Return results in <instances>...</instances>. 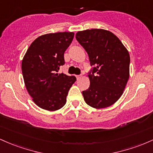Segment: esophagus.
Masks as SVG:
<instances>
[{
	"label": "esophagus",
	"mask_w": 153,
	"mask_h": 153,
	"mask_svg": "<svg viewBox=\"0 0 153 153\" xmlns=\"http://www.w3.org/2000/svg\"><path fill=\"white\" fill-rule=\"evenodd\" d=\"M81 76H82V75H76V76L77 79H79V78H81Z\"/></svg>",
	"instance_id": "1"
}]
</instances>
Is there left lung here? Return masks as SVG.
<instances>
[{"label":"left lung","instance_id":"8db88e82","mask_svg":"<svg viewBox=\"0 0 153 153\" xmlns=\"http://www.w3.org/2000/svg\"><path fill=\"white\" fill-rule=\"evenodd\" d=\"M76 39L87 53L92 66L90 85L82 91L86 103L95 108L113 105L123 94L129 77L130 56L119 39L109 31H80Z\"/></svg>","mask_w":153,"mask_h":153}]
</instances>
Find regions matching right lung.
<instances>
[{"label": "right lung", "instance_id": "add662e5", "mask_svg": "<svg viewBox=\"0 0 153 153\" xmlns=\"http://www.w3.org/2000/svg\"><path fill=\"white\" fill-rule=\"evenodd\" d=\"M74 32H57L40 36L33 41L22 60L26 88L35 103L53 111L63 107L74 76L58 73L64 65V53L73 40Z\"/></svg>", "mask_w": 153, "mask_h": 153}]
</instances>
